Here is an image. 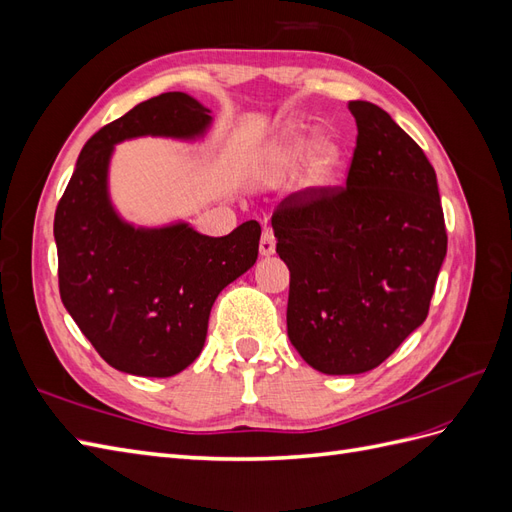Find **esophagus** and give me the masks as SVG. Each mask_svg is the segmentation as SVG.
Segmentation results:
<instances>
[{"mask_svg":"<svg viewBox=\"0 0 512 512\" xmlns=\"http://www.w3.org/2000/svg\"><path fill=\"white\" fill-rule=\"evenodd\" d=\"M258 250H260V254H262V256H271V254H275V237H273V232H271V230H262V237H260Z\"/></svg>","mask_w":512,"mask_h":512,"instance_id":"1","label":"esophagus"}]
</instances>
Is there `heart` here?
Instances as JSON below:
<instances>
[{"instance_id":"obj_1","label":"heart","mask_w":512,"mask_h":512,"mask_svg":"<svg viewBox=\"0 0 512 512\" xmlns=\"http://www.w3.org/2000/svg\"><path fill=\"white\" fill-rule=\"evenodd\" d=\"M305 153L309 188L320 190L324 185H329L339 160H342V147L329 134H318L312 138V128L307 126H294L282 136H277L262 153V164L269 170H284L297 164Z\"/></svg>"}]
</instances>
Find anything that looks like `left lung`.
<instances>
[{"label":"left lung","mask_w":512,"mask_h":512,"mask_svg":"<svg viewBox=\"0 0 512 512\" xmlns=\"http://www.w3.org/2000/svg\"><path fill=\"white\" fill-rule=\"evenodd\" d=\"M346 188L286 198L275 252L290 269L288 337L322 374L378 367L427 318L446 256L436 170L380 106L354 100Z\"/></svg>","instance_id":"left-lung-1"}]
</instances>
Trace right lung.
Returning <instances> with one entry per match:
<instances>
[{"label":"right lung","instance_id":"right-lung-1","mask_svg":"<svg viewBox=\"0 0 512 512\" xmlns=\"http://www.w3.org/2000/svg\"><path fill=\"white\" fill-rule=\"evenodd\" d=\"M211 111L183 91L136 104L83 147L55 211L59 294L102 359L143 378H170L203 352L218 294L254 267L260 224L207 237L188 222L136 226L111 198L115 145L156 136L205 141Z\"/></svg>","mask_w":512,"mask_h":512}]
</instances>
